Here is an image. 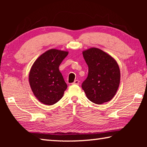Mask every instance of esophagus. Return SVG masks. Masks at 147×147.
I'll return each mask as SVG.
<instances>
[{
    "mask_svg": "<svg viewBox=\"0 0 147 147\" xmlns=\"http://www.w3.org/2000/svg\"><path fill=\"white\" fill-rule=\"evenodd\" d=\"M79 83H80V81L78 80H75L73 84H75V85H79Z\"/></svg>",
    "mask_w": 147,
    "mask_h": 147,
    "instance_id": "34e87169",
    "label": "esophagus"
}]
</instances>
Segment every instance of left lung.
<instances>
[{"mask_svg":"<svg viewBox=\"0 0 147 147\" xmlns=\"http://www.w3.org/2000/svg\"><path fill=\"white\" fill-rule=\"evenodd\" d=\"M88 65V75L82 84L87 98L102 104L113 98L121 80L119 67L115 59L102 50L90 48L82 52Z\"/></svg>","mask_w":147,"mask_h":147,"instance_id":"1","label":"left lung"}]
</instances>
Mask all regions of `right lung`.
I'll use <instances>...</instances> for the list:
<instances>
[{
  "instance_id": "add662e5",
  "label": "right lung",
  "mask_w": 147,
  "mask_h": 147,
  "mask_svg": "<svg viewBox=\"0 0 147 147\" xmlns=\"http://www.w3.org/2000/svg\"><path fill=\"white\" fill-rule=\"evenodd\" d=\"M68 54L67 51L50 49L32 65L29 73L30 86L35 96L41 103L46 105L56 104L67 88L59 66Z\"/></svg>"
}]
</instances>
